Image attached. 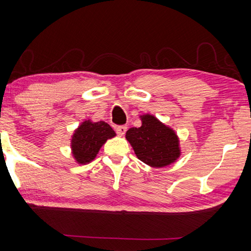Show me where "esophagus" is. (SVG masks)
Segmentation results:
<instances>
[{
	"instance_id": "1",
	"label": "esophagus",
	"mask_w": 251,
	"mask_h": 251,
	"mask_svg": "<svg viewBox=\"0 0 251 251\" xmlns=\"http://www.w3.org/2000/svg\"><path fill=\"white\" fill-rule=\"evenodd\" d=\"M127 130V127L126 126H118L116 128V133L118 136H124L125 133Z\"/></svg>"
}]
</instances>
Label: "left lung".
<instances>
[{"label":"left lung","instance_id":"obj_1","mask_svg":"<svg viewBox=\"0 0 251 251\" xmlns=\"http://www.w3.org/2000/svg\"><path fill=\"white\" fill-rule=\"evenodd\" d=\"M142 126L126 131V139L136 156L148 166H168L179 158V138L175 130L163 124L151 114L141 116Z\"/></svg>","mask_w":251,"mask_h":251}]
</instances>
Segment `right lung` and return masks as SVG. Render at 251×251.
I'll return each mask as SVG.
<instances>
[{"instance_id": "obj_1", "label": "right lung", "mask_w": 251, "mask_h": 251, "mask_svg": "<svg viewBox=\"0 0 251 251\" xmlns=\"http://www.w3.org/2000/svg\"><path fill=\"white\" fill-rule=\"evenodd\" d=\"M115 135V131L107 123L84 121L75 129L71 139L72 154L76 163L80 165L91 163L106 141Z\"/></svg>"}]
</instances>
